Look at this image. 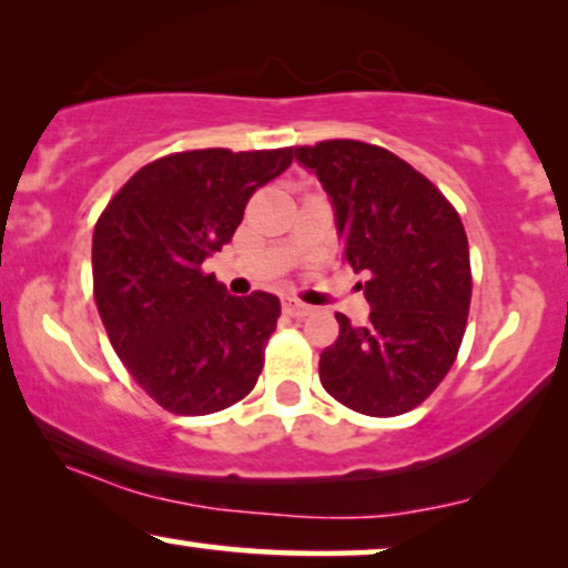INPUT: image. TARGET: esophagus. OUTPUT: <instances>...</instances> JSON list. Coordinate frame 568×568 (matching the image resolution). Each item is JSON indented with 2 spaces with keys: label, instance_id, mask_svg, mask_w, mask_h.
<instances>
[{
  "label": "esophagus",
  "instance_id": "1",
  "mask_svg": "<svg viewBox=\"0 0 568 568\" xmlns=\"http://www.w3.org/2000/svg\"><path fill=\"white\" fill-rule=\"evenodd\" d=\"M283 312L293 316V320H304V316L312 314V306L301 304V301H293V298H285L283 301Z\"/></svg>",
  "mask_w": 568,
  "mask_h": 568
}]
</instances>
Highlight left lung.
<instances>
[{
    "label": "left lung",
    "instance_id": "left-lung-1",
    "mask_svg": "<svg viewBox=\"0 0 568 568\" xmlns=\"http://www.w3.org/2000/svg\"><path fill=\"white\" fill-rule=\"evenodd\" d=\"M327 189L343 260L366 272L372 314L320 355L337 403L374 418L418 407L455 363L473 296L470 246L457 210L430 181L379 145L324 140L293 148Z\"/></svg>",
    "mask_w": 568,
    "mask_h": 568
}]
</instances>
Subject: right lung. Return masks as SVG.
<instances>
[{
    "label": "right lung",
    "instance_id": "right-lung-1",
    "mask_svg": "<svg viewBox=\"0 0 568 568\" xmlns=\"http://www.w3.org/2000/svg\"><path fill=\"white\" fill-rule=\"evenodd\" d=\"M293 148L184 150L142 165L93 231V296L132 379L176 415H210L254 389L280 301L229 296L202 262L229 244L256 189Z\"/></svg>",
    "mask_w": 568,
    "mask_h": 568
}]
</instances>
